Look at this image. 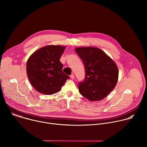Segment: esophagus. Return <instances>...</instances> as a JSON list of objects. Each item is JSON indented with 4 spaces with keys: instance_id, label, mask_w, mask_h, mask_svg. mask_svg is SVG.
Returning <instances> with one entry per match:
<instances>
[{
    "instance_id": "34e87169",
    "label": "esophagus",
    "mask_w": 147,
    "mask_h": 147,
    "mask_svg": "<svg viewBox=\"0 0 147 147\" xmlns=\"http://www.w3.org/2000/svg\"><path fill=\"white\" fill-rule=\"evenodd\" d=\"M70 77V78H71V79H73V80L74 78V74H71Z\"/></svg>"
}]
</instances>
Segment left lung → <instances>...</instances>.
<instances>
[{
	"instance_id": "8db88e82",
	"label": "left lung",
	"mask_w": 147,
	"mask_h": 147,
	"mask_svg": "<svg viewBox=\"0 0 147 147\" xmlns=\"http://www.w3.org/2000/svg\"><path fill=\"white\" fill-rule=\"evenodd\" d=\"M83 61L86 77L78 84L79 92L90 101L100 100L115 87L119 76L114 61L98 48L80 47L75 49Z\"/></svg>"
}]
</instances>
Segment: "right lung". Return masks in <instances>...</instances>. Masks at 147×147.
I'll list each match as a JSON object with an SVG mask.
<instances>
[{
	"mask_svg": "<svg viewBox=\"0 0 147 147\" xmlns=\"http://www.w3.org/2000/svg\"><path fill=\"white\" fill-rule=\"evenodd\" d=\"M66 47L48 45L32 53L27 62V74L34 88L39 92L52 95L59 92L69 76L62 71L60 56Z\"/></svg>",
	"mask_w": 147,
	"mask_h": 147,
	"instance_id": "add662e5",
	"label": "right lung"
}]
</instances>
